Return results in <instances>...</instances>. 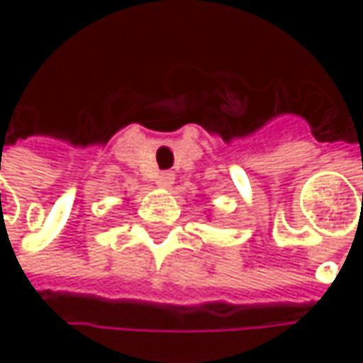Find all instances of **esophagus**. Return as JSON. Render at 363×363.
<instances>
[{
    "instance_id": "34e87169",
    "label": "esophagus",
    "mask_w": 363,
    "mask_h": 363,
    "mask_svg": "<svg viewBox=\"0 0 363 363\" xmlns=\"http://www.w3.org/2000/svg\"><path fill=\"white\" fill-rule=\"evenodd\" d=\"M172 182H174V174H172V172H160V174L155 177V184H157V186L168 189V186H172Z\"/></svg>"
}]
</instances>
